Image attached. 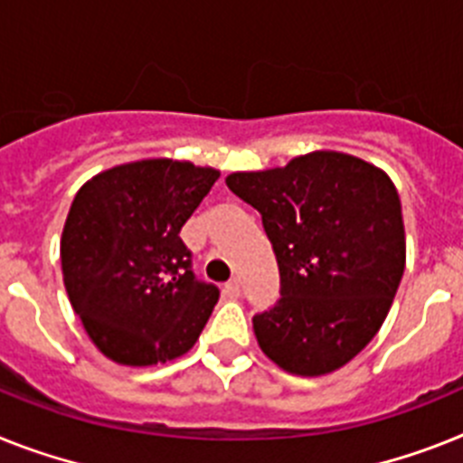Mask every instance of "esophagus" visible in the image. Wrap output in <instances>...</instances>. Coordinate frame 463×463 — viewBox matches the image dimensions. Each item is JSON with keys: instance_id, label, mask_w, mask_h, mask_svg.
Segmentation results:
<instances>
[{"instance_id": "obj_1", "label": "esophagus", "mask_w": 463, "mask_h": 463, "mask_svg": "<svg viewBox=\"0 0 463 463\" xmlns=\"http://www.w3.org/2000/svg\"><path fill=\"white\" fill-rule=\"evenodd\" d=\"M223 289H225V294H228V297H240V279L238 278L228 279Z\"/></svg>"}]
</instances>
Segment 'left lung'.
<instances>
[{
  "instance_id": "8db88e82",
  "label": "left lung",
  "mask_w": 463,
  "mask_h": 463,
  "mask_svg": "<svg viewBox=\"0 0 463 463\" xmlns=\"http://www.w3.org/2000/svg\"><path fill=\"white\" fill-rule=\"evenodd\" d=\"M225 184L261 213L278 259V304L251 320L261 351L297 376L344 367L374 339L405 270L393 181L360 157L316 150Z\"/></svg>"
}]
</instances>
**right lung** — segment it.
Masks as SVG:
<instances>
[{
  "mask_svg": "<svg viewBox=\"0 0 463 463\" xmlns=\"http://www.w3.org/2000/svg\"><path fill=\"white\" fill-rule=\"evenodd\" d=\"M219 172L178 159L112 166L81 185L61 238L70 304L89 339L119 364L188 353L219 301L193 273L181 228Z\"/></svg>",
  "mask_w": 463,
  "mask_h": 463,
  "instance_id": "1",
  "label": "right lung"
}]
</instances>
